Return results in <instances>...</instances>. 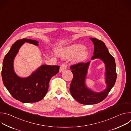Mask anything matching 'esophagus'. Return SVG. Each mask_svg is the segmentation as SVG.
<instances>
[{
    "mask_svg": "<svg viewBox=\"0 0 131 131\" xmlns=\"http://www.w3.org/2000/svg\"><path fill=\"white\" fill-rule=\"evenodd\" d=\"M67 68V65L65 63H63L61 64V66H60V71L63 72L64 71H65Z\"/></svg>",
    "mask_w": 131,
    "mask_h": 131,
    "instance_id": "1",
    "label": "esophagus"
}]
</instances>
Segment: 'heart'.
Instances as JSON below:
<instances>
[{
  "instance_id": "heart-1",
  "label": "heart",
  "mask_w": 131,
  "mask_h": 131,
  "mask_svg": "<svg viewBox=\"0 0 131 131\" xmlns=\"http://www.w3.org/2000/svg\"><path fill=\"white\" fill-rule=\"evenodd\" d=\"M88 53V50L86 47H82L80 44H75L63 50L61 54L66 58H73L76 61L81 62L86 58Z\"/></svg>"
}]
</instances>
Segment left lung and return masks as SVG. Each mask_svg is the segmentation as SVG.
<instances>
[{
    "instance_id": "left-lung-1",
    "label": "left lung",
    "mask_w": 131,
    "mask_h": 131,
    "mask_svg": "<svg viewBox=\"0 0 131 131\" xmlns=\"http://www.w3.org/2000/svg\"><path fill=\"white\" fill-rule=\"evenodd\" d=\"M91 40L94 46V55L92 59L99 58L105 64L106 82L107 86L104 91L100 93H95L85 86V79L90 62L71 65L70 68L72 70L73 78L70 85V92L77 102L84 105L95 104L105 100L114 86L117 79L115 60L109 52L104 42L96 38H91Z\"/></svg>"
}]
</instances>
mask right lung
Masks as SVG:
<instances>
[{"label":"right lung","instance_id":"right-lung-1","mask_svg":"<svg viewBox=\"0 0 131 131\" xmlns=\"http://www.w3.org/2000/svg\"><path fill=\"white\" fill-rule=\"evenodd\" d=\"M25 42L38 45L36 40L22 39L14 42L4 58L2 76L3 83L13 98L22 103H35L46 95L51 78L59 71V66H41L26 78L18 77L13 70V62L21 46Z\"/></svg>","mask_w":131,"mask_h":131}]
</instances>
